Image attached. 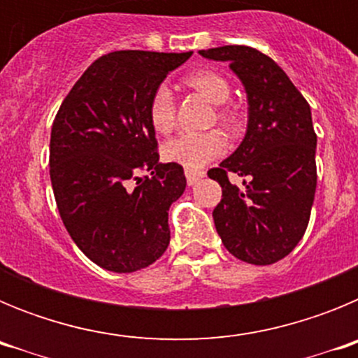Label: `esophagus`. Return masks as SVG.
<instances>
[{"label":"esophagus","mask_w":358,"mask_h":358,"mask_svg":"<svg viewBox=\"0 0 358 358\" xmlns=\"http://www.w3.org/2000/svg\"><path fill=\"white\" fill-rule=\"evenodd\" d=\"M204 177V172H199V170H186V181H188L189 186L197 185Z\"/></svg>","instance_id":"obj_1"}]
</instances>
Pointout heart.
Instances as JSON below:
<instances>
[{"label": "heart", "instance_id": "obj_1", "mask_svg": "<svg viewBox=\"0 0 358 358\" xmlns=\"http://www.w3.org/2000/svg\"><path fill=\"white\" fill-rule=\"evenodd\" d=\"M185 84L202 94L213 106H222L229 100V84L222 75L211 69H199V71L189 73L185 78ZM217 116L218 122L222 123L227 131H236L238 122L231 110L220 109ZM148 120L154 131L159 134H169L176 127V103H173V94L169 85L161 84L152 94L150 103H148ZM224 150H226V138L220 131L195 132V134L192 132V134H181L166 141L163 147V156L166 161L181 164L186 170H199L215 157L222 156Z\"/></svg>", "mask_w": 358, "mask_h": 358}]
</instances>
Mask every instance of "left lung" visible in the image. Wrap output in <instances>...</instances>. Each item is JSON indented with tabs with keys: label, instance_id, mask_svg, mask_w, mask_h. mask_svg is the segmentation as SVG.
<instances>
[{
	"label": "left lung",
	"instance_id": "left-lung-1",
	"mask_svg": "<svg viewBox=\"0 0 358 358\" xmlns=\"http://www.w3.org/2000/svg\"><path fill=\"white\" fill-rule=\"evenodd\" d=\"M208 61L229 62L248 94V129L229 157L208 172L222 186L213 222L224 248L238 260L271 265L305 235L314 204L317 136L312 113L287 73L249 46L201 50ZM243 179L236 187L227 177Z\"/></svg>",
	"mask_w": 358,
	"mask_h": 358
}]
</instances>
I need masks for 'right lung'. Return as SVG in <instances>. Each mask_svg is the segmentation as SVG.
Listing matches in <instances>:
<instances>
[{"label":"right lung","instance_id":"right-lung-1","mask_svg":"<svg viewBox=\"0 0 358 358\" xmlns=\"http://www.w3.org/2000/svg\"><path fill=\"white\" fill-rule=\"evenodd\" d=\"M189 57L107 53L85 69L53 120L50 179L57 208L77 248L106 271L134 273L169 248V210L186 177L181 164L159 161L148 103Z\"/></svg>","mask_w":358,"mask_h":358}]
</instances>
